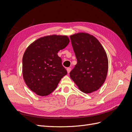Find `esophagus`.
<instances>
[{"mask_svg":"<svg viewBox=\"0 0 132 132\" xmlns=\"http://www.w3.org/2000/svg\"><path fill=\"white\" fill-rule=\"evenodd\" d=\"M67 72H68V73H69L70 72V71H71V68H67Z\"/></svg>","mask_w":132,"mask_h":132,"instance_id":"obj_1","label":"esophagus"}]
</instances>
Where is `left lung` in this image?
Wrapping results in <instances>:
<instances>
[{"label": "left lung", "mask_w": 132, "mask_h": 132, "mask_svg": "<svg viewBox=\"0 0 132 132\" xmlns=\"http://www.w3.org/2000/svg\"><path fill=\"white\" fill-rule=\"evenodd\" d=\"M77 64L70 77L79 89L86 94L98 90L104 83L108 59L101 43L93 36L78 33L70 36Z\"/></svg>", "instance_id": "left-lung-1"}]
</instances>
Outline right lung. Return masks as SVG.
<instances>
[{
	"label": "right lung",
	"instance_id": "right-lung-1",
	"mask_svg": "<svg viewBox=\"0 0 132 132\" xmlns=\"http://www.w3.org/2000/svg\"><path fill=\"white\" fill-rule=\"evenodd\" d=\"M69 42L66 36H47L38 38L26 50L22 58L23 78L37 95L51 94L67 74L57 53Z\"/></svg>",
	"mask_w": 132,
	"mask_h": 132
}]
</instances>
